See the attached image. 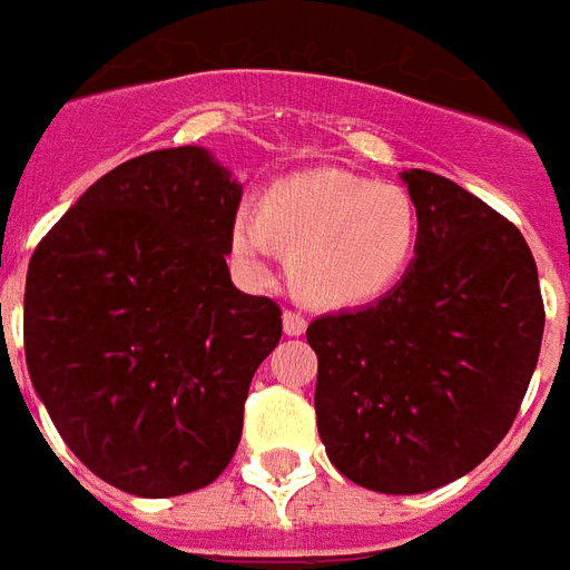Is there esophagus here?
Wrapping results in <instances>:
<instances>
[{
    "instance_id": "34e87169",
    "label": "esophagus",
    "mask_w": 570,
    "mask_h": 570,
    "mask_svg": "<svg viewBox=\"0 0 570 570\" xmlns=\"http://www.w3.org/2000/svg\"><path fill=\"white\" fill-rule=\"evenodd\" d=\"M306 326H308V321L299 312L282 314V330H285V335H291V338H294V335H303V332H306Z\"/></svg>"
}]
</instances>
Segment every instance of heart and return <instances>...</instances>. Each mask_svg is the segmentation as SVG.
Instances as JSON below:
<instances>
[{
    "mask_svg": "<svg viewBox=\"0 0 570 570\" xmlns=\"http://www.w3.org/2000/svg\"><path fill=\"white\" fill-rule=\"evenodd\" d=\"M417 235V206L406 188L326 167L279 181L258 212L240 208L232 256L247 276L264 279L279 244L291 253L299 297L321 308H353L403 279Z\"/></svg>",
    "mask_w": 570,
    "mask_h": 570,
    "instance_id": "obj_1",
    "label": "heart"
}]
</instances>
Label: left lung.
Segmentation results:
<instances>
[{
    "instance_id": "obj_1",
    "label": "left lung",
    "mask_w": 570,
    "mask_h": 570,
    "mask_svg": "<svg viewBox=\"0 0 570 570\" xmlns=\"http://www.w3.org/2000/svg\"><path fill=\"white\" fill-rule=\"evenodd\" d=\"M400 179L421 235L406 276L371 306L323 314L314 412L326 456L382 494H423L480 465L515 421L544 335L521 232L456 181Z\"/></svg>"
}]
</instances>
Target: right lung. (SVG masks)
Instances as JSON below:
<instances>
[{"mask_svg": "<svg viewBox=\"0 0 570 570\" xmlns=\"http://www.w3.org/2000/svg\"><path fill=\"white\" fill-rule=\"evenodd\" d=\"M240 181L206 147L156 149L94 181L38 244L22 338L67 448L108 485L176 498L214 482L282 312L232 285Z\"/></svg>", "mask_w": 570, "mask_h": 570, "instance_id": "add662e5", "label": "right lung"}]
</instances>
